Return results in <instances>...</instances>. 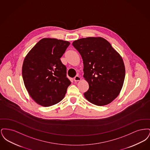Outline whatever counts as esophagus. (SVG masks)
<instances>
[{
    "label": "esophagus",
    "instance_id": "esophagus-1",
    "mask_svg": "<svg viewBox=\"0 0 150 150\" xmlns=\"http://www.w3.org/2000/svg\"><path fill=\"white\" fill-rule=\"evenodd\" d=\"M80 80H81V78H80L79 76H76L74 78V81H75V82L79 81H80Z\"/></svg>",
    "mask_w": 150,
    "mask_h": 150
}]
</instances>
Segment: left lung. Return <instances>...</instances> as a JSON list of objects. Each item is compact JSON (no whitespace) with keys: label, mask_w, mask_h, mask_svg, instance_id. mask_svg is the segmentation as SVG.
<instances>
[{"label":"left lung","mask_w":150,"mask_h":150,"mask_svg":"<svg viewBox=\"0 0 150 150\" xmlns=\"http://www.w3.org/2000/svg\"><path fill=\"white\" fill-rule=\"evenodd\" d=\"M72 45L83 61V76L89 84L85 98L97 106L110 103L120 93L124 81L125 70L121 56L102 37L81 38Z\"/></svg>","instance_id":"left-lung-1"}]
</instances>
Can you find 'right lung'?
<instances>
[{
	"instance_id": "right-lung-1",
	"label": "right lung",
	"mask_w": 150,
	"mask_h": 150,
	"mask_svg": "<svg viewBox=\"0 0 150 150\" xmlns=\"http://www.w3.org/2000/svg\"><path fill=\"white\" fill-rule=\"evenodd\" d=\"M70 43L54 38H43L24 59L22 74L30 96L36 103L48 107L63 100L70 81L60 58Z\"/></svg>"
}]
</instances>
